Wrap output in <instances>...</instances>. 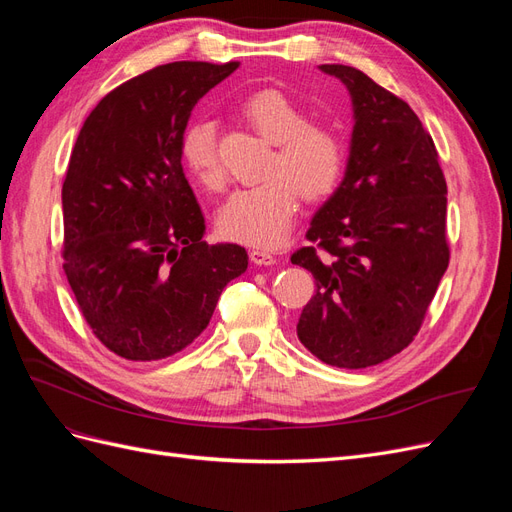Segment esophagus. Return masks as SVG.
I'll list each match as a JSON object with an SVG mask.
<instances>
[{"instance_id": "esophagus-1", "label": "esophagus", "mask_w": 512, "mask_h": 512, "mask_svg": "<svg viewBox=\"0 0 512 512\" xmlns=\"http://www.w3.org/2000/svg\"><path fill=\"white\" fill-rule=\"evenodd\" d=\"M250 258H252L254 265H258V267H269V265H275V262H277V256L269 250H252Z\"/></svg>"}]
</instances>
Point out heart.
<instances>
[{
  "label": "heart",
  "instance_id": "b5f03b06",
  "mask_svg": "<svg viewBox=\"0 0 512 512\" xmlns=\"http://www.w3.org/2000/svg\"><path fill=\"white\" fill-rule=\"evenodd\" d=\"M254 130L275 145L265 183L241 188L218 211L224 237L271 247L280 243L299 211V192L307 200L327 198L344 173L346 147L339 134L320 123L280 91H260L241 108ZM183 162L205 188H220L224 173L215 145V128L198 121L183 136Z\"/></svg>",
  "mask_w": 512,
  "mask_h": 512
}]
</instances>
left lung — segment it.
<instances>
[{
    "mask_svg": "<svg viewBox=\"0 0 512 512\" xmlns=\"http://www.w3.org/2000/svg\"><path fill=\"white\" fill-rule=\"evenodd\" d=\"M352 102L344 179L309 222L314 247L292 254L316 294L297 322L322 363L363 369L391 359L421 329L448 267L446 181L412 108L361 70L322 64Z\"/></svg>",
    "mask_w": 512,
    "mask_h": 512,
    "instance_id": "8db88e82",
    "label": "left lung"
}]
</instances>
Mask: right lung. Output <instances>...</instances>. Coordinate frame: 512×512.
Here are the masks:
<instances>
[{
  "mask_svg": "<svg viewBox=\"0 0 512 512\" xmlns=\"http://www.w3.org/2000/svg\"><path fill=\"white\" fill-rule=\"evenodd\" d=\"M237 68H153L104 96L76 138L61 188L64 271L91 331L128 361L192 344L247 269L245 247L203 241L205 215L181 166L194 104Z\"/></svg>",
  "mask_w": 512,
  "mask_h": 512,
  "instance_id": "obj_1",
  "label": "right lung"
}]
</instances>
